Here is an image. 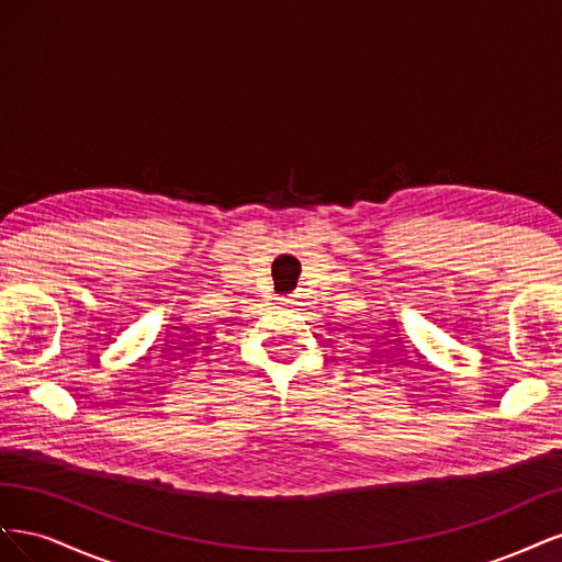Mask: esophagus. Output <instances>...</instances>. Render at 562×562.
Here are the masks:
<instances>
[{
    "label": "esophagus",
    "instance_id": "obj_1",
    "mask_svg": "<svg viewBox=\"0 0 562 562\" xmlns=\"http://www.w3.org/2000/svg\"><path fill=\"white\" fill-rule=\"evenodd\" d=\"M281 304H291V300H288V297H281Z\"/></svg>",
    "mask_w": 562,
    "mask_h": 562
}]
</instances>
